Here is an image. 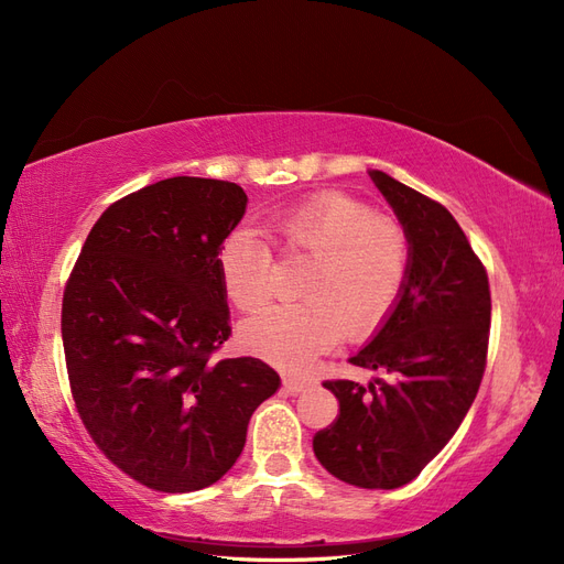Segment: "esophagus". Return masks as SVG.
<instances>
[{
  "instance_id": "1",
  "label": "esophagus",
  "mask_w": 564,
  "mask_h": 564,
  "mask_svg": "<svg viewBox=\"0 0 564 564\" xmlns=\"http://www.w3.org/2000/svg\"><path fill=\"white\" fill-rule=\"evenodd\" d=\"M284 388H286V392H292V395H299V392H301L303 388H308V381L286 377V379H284Z\"/></svg>"
}]
</instances>
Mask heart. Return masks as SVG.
<instances>
[{
    "instance_id": "b5f03b06",
    "label": "heart",
    "mask_w": 564,
    "mask_h": 564,
    "mask_svg": "<svg viewBox=\"0 0 564 564\" xmlns=\"http://www.w3.org/2000/svg\"><path fill=\"white\" fill-rule=\"evenodd\" d=\"M268 237L282 253L308 256L305 301L251 317L242 327L249 352L284 369H305L346 336L377 332L402 294L409 270L404 228L365 202L327 191L270 218ZM272 249L247 228L230 230L216 249L226 296L240 311L270 299Z\"/></svg>"
}]
</instances>
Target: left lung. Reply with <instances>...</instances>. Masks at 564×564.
I'll return each mask as SVG.
<instances>
[{"label": "left lung", "mask_w": 564, "mask_h": 564, "mask_svg": "<svg viewBox=\"0 0 564 564\" xmlns=\"http://www.w3.org/2000/svg\"><path fill=\"white\" fill-rule=\"evenodd\" d=\"M409 240L395 308L350 365L386 379L324 381L336 421L313 437L319 464L365 489H395L431 464L458 431L487 365L491 296L482 261L440 202L369 172Z\"/></svg>", "instance_id": "1"}]
</instances>
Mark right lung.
Returning a JSON list of instances; mask_svg holds the SVG:
<instances>
[{
  "label": "right lung",
  "instance_id": "obj_1",
  "mask_svg": "<svg viewBox=\"0 0 564 564\" xmlns=\"http://www.w3.org/2000/svg\"><path fill=\"white\" fill-rule=\"evenodd\" d=\"M247 209L237 183L174 176L100 216L63 292L77 414L135 482L166 494L220 480L280 388L256 357L212 360L230 336L216 249Z\"/></svg>",
  "mask_w": 564,
  "mask_h": 564
}]
</instances>
